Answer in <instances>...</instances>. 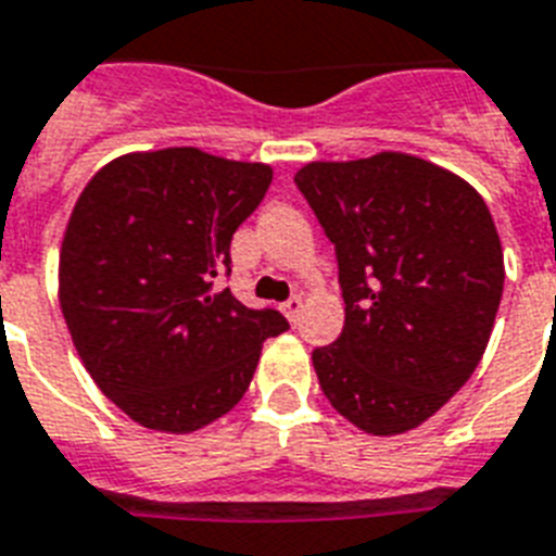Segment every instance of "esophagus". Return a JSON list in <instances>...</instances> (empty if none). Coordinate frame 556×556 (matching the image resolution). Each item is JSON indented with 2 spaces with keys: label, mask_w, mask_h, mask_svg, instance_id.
Listing matches in <instances>:
<instances>
[{
  "label": "esophagus",
  "mask_w": 556,
  "mask_h": 556,
  "mask_svg": "<svg viewBox=\"0 0 556 556\" xmlns=\"http://www.w3.org/2000/svg\"><path fill=\"white\" fill-rule=\"evenodd\" d=\"M302 305H305V302H302V296H291L288 302H282V311H286V317L291 319L293 325H296V319H300Z\"/></svg>",
  "instance_id": "34e87169"
}]
</instances>
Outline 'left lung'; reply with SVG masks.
<instances>
[{
    "mask_svg": "<svg viewBox=\"0 0 556 556\" xmlns=\"http://www.w3.org/2000/svg\"><path fill=\"white\" fill-rule=\"evenodd\" d=\"M293 182L333 242L345 300L337 342L311 354L319 388L365 434L434 417L489 345L503 245L466 179L410 153L308 162Z\"/></svg>",
    "mask_w": 556,
    "mask_h": 556,
    "instance_id": "obj_1",
    "label": "left lung"
}]
</instances>
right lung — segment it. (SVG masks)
<instances>
[{
	"label": "right lung",
	"mask_w": 556,
	"mask_h": 556,
	"mask_svg": "<svg viewBox=\"0 0 556 556\" xmlns=\"http://www.w3.org/2000/svg\"><path fill=\"white\" fill-rule=\"evenodd\" d=\"M274 170L200 148L125 153L85 185L59 251V305L99 391L134 422L191 434L242 400L274 308L214 279Z\"/></svg>",
	"instance_id": "right-lung-1"
}]
</instances>
